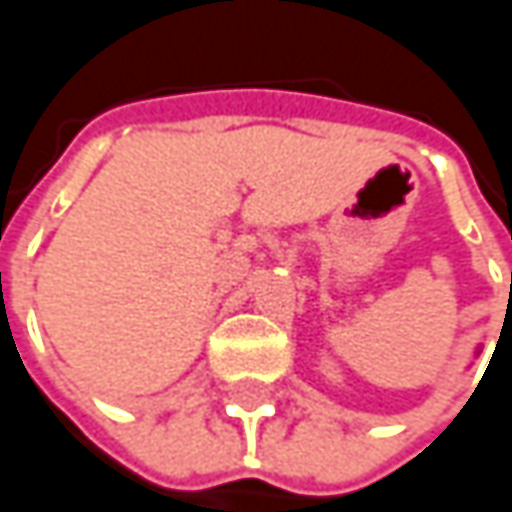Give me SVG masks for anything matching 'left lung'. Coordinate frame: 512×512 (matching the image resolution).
<instances>
[{
	"label": "left lung",
	"mask_w": 512,
	"mask_h": 512,
	"mask_svg": "<svg viewBox=\"0 0 512 512\" xmlns=\"http://www.w3.org/2000/svg\"><path fill=\"white\" fill-rule=\"evenodd\" d=\"M477 353H480V347H477Z\"/></svg>",
	"instance_id": "obj_1"
}]
</instances>
